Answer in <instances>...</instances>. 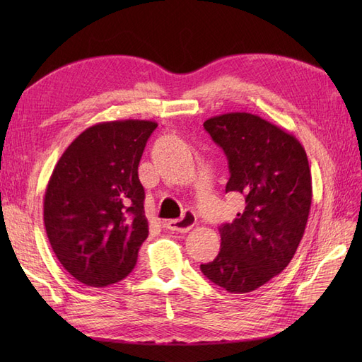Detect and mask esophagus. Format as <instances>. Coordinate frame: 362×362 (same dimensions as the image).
I'll return each instance as SVG.
<instances>
[{
  "mask_svg": "<svg viewBox=\"0 0 362 362\" xmlns=\"http://www.w3.org/2000/svg\"><path fill=\"white\" fill-rule=\"evenodd\" d=\"M194 225H196V214L193 211H185L181 218H175V221L166 222V228L170 229V231H177V233H189Z\"/></svg>",
  "mask_w": 362,
  "mask_h": 362,
  "instance_id": "esophagus-1",
  "label": "esophagus"
}]
</instances>
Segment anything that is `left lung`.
<instances>
[{
    "mask_svg": "<svg viewBox=\"0 0 362 362\" xmlns=\"http://www.w3.org/2000/svg\"><path fill=\"white\" fill-rule=\"evenodd\" d=\"M204 128L226 154V193L243 194L246 206L218 228L221 252L201 270L228 293L254 291L288 266L303 237L313 199L308 158L293 134L257 115H218Z\"/></svg>",
    "mask_w": 362,
    "mask_h": 362,
    "instance_id": "left-lung-1",
    "label": "left lung"
}]
</instances>
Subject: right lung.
I'll list each match as a JSON object with an SVG mask.
<instances>
[{
    "label": "right lung",
    "mask_w": 362,
    "mask_h": 362,
    "mask_svg": "<svg viewBox=\"0 0 362 362\" xmlns=\"http://www.w3.org/2000/svg\"><path fill=\"white\" fill-rule=\"evenodd\" d=\"M157 122L112 120L84 129L63 152L43 198L54 254L74 279L107 287L133 272L148 231L139 163Z\"/></svg>",
    "instance_id": "right-lung-1"
}]
</instances>
